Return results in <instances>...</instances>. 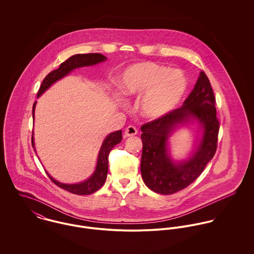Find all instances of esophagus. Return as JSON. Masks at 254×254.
I'll return each mask as SVG.
<instances>
[{"label": "esophagus", "mask_w": 254, "mask_h": 254, "mask_svg": "<svg viewBox=\"0 0 254 254\" xmlns=\"http://www.w3.org/2000/svg\"><path fill=\"white\" fill-rule=\"evenodd\" d=\"M137 133H138V130H137L136 127H134V126H128V127L126 128V130H125L124 135H125V137H132V136L137 135Z\"/></svg>", "instance_id": "esophagus-1"}]
</instances>
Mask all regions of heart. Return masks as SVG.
<instances>
[{"mask_svg": "<svg viewBox=\"0 0 254 254\" xmlns=\"http://www.w3.org/2000/svg\"><path fill=\"white\" fill-rule=\"evenodd\" d=\"M120 93L125 97H137L140 113L148 119L162 118L181 103L188 80L180 69H170L154 63H139L126 68L117 79Z\"/></svg>", "mask_w": 254, "mask_h": 254, "instance_id": "obj_1", "label": "heart"}]
</instances>
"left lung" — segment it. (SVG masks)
I'll return each mask as SVG.
<instances>
[{
  "instance_id": "left-lung-1",
  "label": "left lung",
  "mask_w": 254,
  "mask_h": 254,
  "mask_svg": "<svg viewBox=\"0 0 254 254\" xmlns=\"http://www.w3.org/2000/svg\"><path fill=\"white\" fill-rule=\"evenodd\" d=\"M196 122L201 137L191 155L174 161L170 153V137L184 126ZM143 152L141 173L145 186L160 194H172L190 185L202 173L217 148L219 121L215 97L203 71L180 109L141 127Z\"/></svg>"
}]
</instances>
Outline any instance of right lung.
I'll list each match as a JSON object with an SVG mask.
<instances>
[{
    "label": "right lung",
    "mask_w": 254,
    "mask_h": 254,
    "mask_svg": "<svg viewBox=\"0 0 254 254\" xmlns=\"http://www.w3.org/2000/svg\"><path fill=\"white\" fill-rule=\"evenodd\" d=\"M107 61V57L101 55V54H83V55H74L67 59L64 63H63L60 67L52 72L49 73L45 79L42 82V85L38 91V98L44 94L54 83L59 81L60 79L64 78V76L68 75L76 68L84 67V66H92L95 64H98L100 63H103ZM36 103L33 105V119H34V113ZM122 140V131L118 130L115 132H112L109 134L106 139L104 140L102 146L100 148L99 154H98V160L97 165L94 173L85 181L77 184H64L62 182L57 181L54 179L47 171V174L49 178L54 182L57 186L60 188L72 192L74 194L79 195H85V194H91L95 191H97L99 189H101L105 182L107 180L108 171H109V154L110 150L113 148V146L119 144ZM32 146L35 149V143H34V134H32Z\"/></svg>",
    "instance_id": "1"
}]
</instances>
